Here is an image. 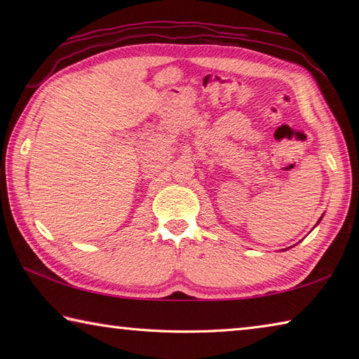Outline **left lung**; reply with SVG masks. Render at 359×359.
<instances>
[{"instance_id": "obj_1", "label": "left lung", "mask_w": 359, "mask_h": 359, "mask_svg": "<svg viewBox=\"0 0 359 359\" xmlns=\"http://www.w3.org/2000/svg\"><path fill=\"white\" fill-rule=\"evenodd\" d=\"M321 219H323V217H321ZM321 219H319V220H321Z\"/></svg>"}]
</instances>
